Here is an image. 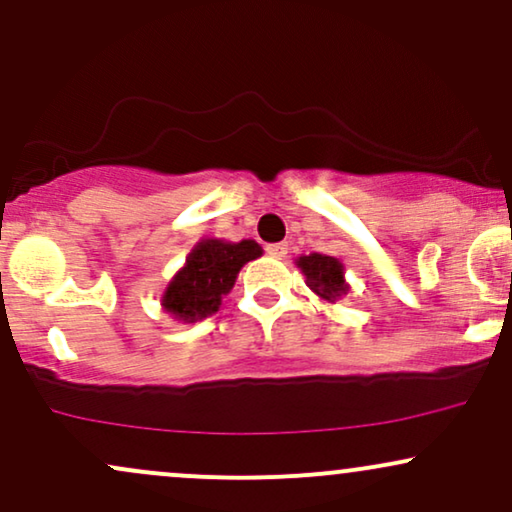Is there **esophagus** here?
Returning a JSON list of instances; mask_svg holds the SVG:
<instances>
[{
	"mask_svg": "<svg viewBox=\"0 0 512 512\" xmlns=\"http://www.w3.org/2000/svg\"><path fill=\"white\" fill-rule=\"evenodd\" d=\"M266 251H268V256L282 258V256L287 254V244H282V242H278V244H268Z\"/></svg>",
	"mask_w": 512,
	"mask_h": 512,
	"instance_id": "esophagus-1",
	"label": "esophagus"
}]
</instances>
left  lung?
Returning <instances> with one entry per match:
<instances>
[{
  "label": "left lung",
  "mask_w": 512,
  "mask_h": 512,
  "mask_svg": "<svg viewBox=\"0 0 512 512\" xmlns=\"http://www.w3.org/2000/svg\"><path fill=\"white\" fill-rule=\"evenodd\" d=\"M297 266L302 268V273L306 275V285H309L318 297L326 299V302H335V299L350 290V285L345 282V268H342L338 258L326 254H309L299 256Z\"/></svg>",
  "instance_id": "left-lung-1"
}]
</instances>
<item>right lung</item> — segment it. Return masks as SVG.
<instances>
[{"label": "right lung", "instance_id": "obj_1", "mask_svg": "<svg viewBox=\"0 0 512 512\" xmlns=\"http://www.w3.org/2000/svg\"><path fill=\"white\" fill-rule=\"evenodd\" d=\"M261 254L263 249L254 239H242V242L201 239L186 256L184 268L167 285L162 294V309L184 323L215 314L222 297L234 287L244 263L254 261Z\"/></svg>", "mask_w": 512, "mask_h": 512}]
</instances>
